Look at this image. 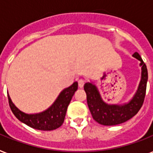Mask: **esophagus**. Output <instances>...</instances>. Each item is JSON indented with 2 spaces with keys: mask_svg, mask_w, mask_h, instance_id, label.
Segmentation results:
<instances>
[{
  "mask_svg": "<svg viewBox=\"0 0 153 153\" xmlns=\"http://www.w3.org/2000/svg\"><path fill=\"white\" fill-rule=\"evenodd\" d=\"M79 87L80 88H82V87H83V85H84V83H85V81L82 79H80L79 80Z\"/></svg>",
  "mask_w": 153,
  "mask_h": 153,
  "instance_id": "esophagus-1",
  "label": "esophagus"
}]
</instances>
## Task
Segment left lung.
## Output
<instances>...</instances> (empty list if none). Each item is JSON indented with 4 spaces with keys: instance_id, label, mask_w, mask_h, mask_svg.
I'll list each match as a JSON object with an SVG mask.
<instances>
[{
    "instance_id": "1",
    "label": "left lung",
    "mask_w": 153,
    "mask_h": 153,
    "mask_svg": "<svg viewBox=\"0 0 153 153\" xmlns=\"http://www.w3.org/2000/svg\"><path fill=\"white\" fill-rule=\"evenodd\" d=\"M132 56L140 62L141 79L135 93L128 102L122 105L108 104L104 101L98 88L93 82H88L84 84L89 110L93 119L101 125L114 126L125 123L134 117L143 105L148 82V70L137 52Z\"/></svg>"
}]
</instances>
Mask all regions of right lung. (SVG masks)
<instances>
[{
  "label": "right lung",
  "mask_w": 153,
  "mask_h": 153,
  "mask_svg": "<svg viewBox=\"0 0 153 153\" xmlns=\"http://www.w3.org/2000/svg\"><path fill=\"white\" fill-rule=\"evenodd\" d=\"M77 89L78 82H74L71 87L65 88L60 92L59 96L49 108L37 114H26L21 111L12 102L9 94L8 99L11 110L19 121L36 130L53 131L60 127L64 123L68 105Z\"/></svg>",
  "instance_id": "add662e5"
}]
</instances>
